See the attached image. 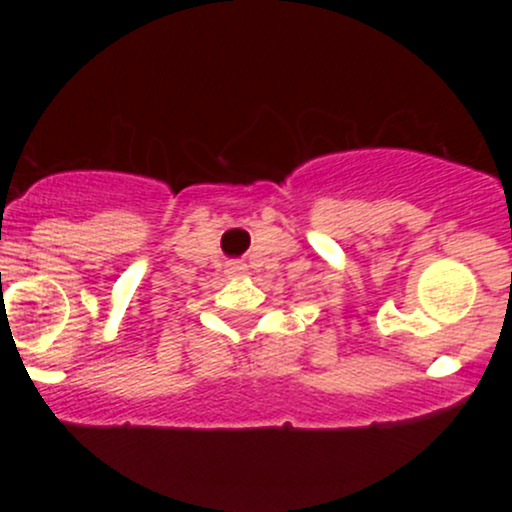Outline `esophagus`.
<instances>
[{"instance_id":"34e87169","label":"esophagus","mask_w":512,"mask_h":512,"mask_svg":"<svg viewBox=\"0 0 512 512\" xmlns=\"http://www.w3.org/2000/svg\"><path fill=\"white\" fill-rule=\"evenodd\" d=\"M245 269H248V267H245L243 262H231V264H228L226 272L231 274V276H243V274H245Z\"/></svg>"}]
</instances>
